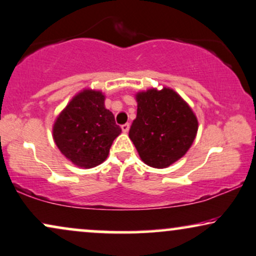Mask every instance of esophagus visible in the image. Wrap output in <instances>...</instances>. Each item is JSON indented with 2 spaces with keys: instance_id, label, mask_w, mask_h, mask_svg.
<instances>
[{
  "instance_id": "34e87169",
  "label": "esophagus",
  "mask_w": 256,
  "mask_h": 256,
  "mask_svg": "<svg viewBox=\"0 0 256 256\" xmlns=\"http://www.w3.org/2000/svg\"><path fill=\"white\" fill-rule=\"evenodd\" d=\"M128 130H130V124H128V122H126V124L122 125V131L124 132V134H128Z\"/></svg>"
}]
</instances>
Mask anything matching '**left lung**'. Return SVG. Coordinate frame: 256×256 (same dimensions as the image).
I'll return each mask as SVG.
<instances>
[{
    "label": "left lung",
    "instance_id": "obj_1",
    "mask_svg": "<svg viewBox=\"0 0 256 256\" xmlns=\"http://www.w3.org/2000/svg\"><path fill=\"white\" fill-rule=\"evenodd\" d=\"M137 118L128 137L146 165L166 168L182 158L198 132V119L173 88H152L136 94Z\"/></svg>",
    "mask_w": 256,
    "mask_h": 256
}]
</instances>
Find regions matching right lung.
<instances>
[{"mask_svg": "<svg viewBox=\"0 0 256 256\" xmlns=\"http://www.w3.org/2000/svg\"><path fill=\"white\" fill-rule=\"evenodd\" d=\"M120 134L114 116L105 108V94L92 88L74 94L52 126L54 144L80 168H92L105 162L112 142Z\"/></svg>", "mask_w": 256, "mask_h": 256, "instance_id": "obj_1", "label": "right lung"}]
</instances>
